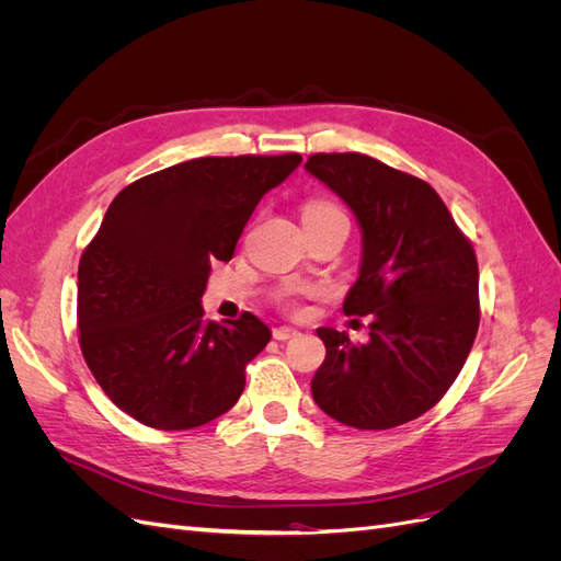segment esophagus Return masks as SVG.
Instances as JSON below:
<instances>
[{
    "label": "esophagus",
    "instance_id": "34e87169",
    "mask_svg": "<svg viewBox=\"0 0 561 561\" xmlns=\"http://www.w3.org/2000/svg\"><path fill=\"white\" fill-rule=\"evenodd\" d=\"M299 332L295 330V328H287V325H280V328H276L274 330V339H278V342H287V339H293V336H297Z\"/></svg>",
    "mask_w": 561,
    "mask_h": 561
}]
</instances>
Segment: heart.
I'll list each match as a JSON object with an SVG mask.
<instances>
[{"label": "heart", "instance_id": "b5f03b06", "mask_svg": "<svg viewBox=\"0 0 561 561\" xmlns=\"http://www.w3.org/2000/svg\"><path fill=\"white\" fill-rule=\"evenodd\" d=\"M334 213H342L339 206H334L332 201H311L304 206V219L307 217H318V215H334ZM316 293V287L311 285H285L276 293V301L285 311H293L299 313V299L301 297H309Z\"/></svg>", "mask_w": 561, "mask_h": 561}]
</instances>
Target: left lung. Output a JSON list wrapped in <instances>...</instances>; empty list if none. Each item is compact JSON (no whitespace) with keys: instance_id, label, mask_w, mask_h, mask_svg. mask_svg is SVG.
<instances>
[{"instance_id":"8db88e82","label":"left lung","mask_w":561,"mask_h":561,"mask_svg":"<svg viewBox=\"0 0 561 561\" xmlns=\"http://www.w3.org/2000/svg\"><path fill=\"white\" fill-rule=\"evenodd\" d=\"M307 171L358 217L363 264L344 313L371 318L365 344L318 330L328 355L313 400L344 426H402L443 400L466 365L480 328L478 257L426 180L358 151L311 154Z\"/></svg>"}]
</instances>
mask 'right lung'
I'll use <instances>...</instances> for the list:
<instances>
[{"instance_id": "right-lung-1", "label": "right lung", "mask_w": 561, "mask_h": 561, "mask_svg": "<svg viewBox=\"0 0 561 561\" xmlns=\"http://www.w3.org/2000/svg\"><path fill=\"white\" fill-rule=\"evenodd\" d=\"M299 154L203 157L118 192L83 248L79 346L118 410L159 431H190L229 412L245 367L271 339L243 311L213 322L201 309L210 264L229 262L252 210Z\"/></svg>"}]
</instances>
